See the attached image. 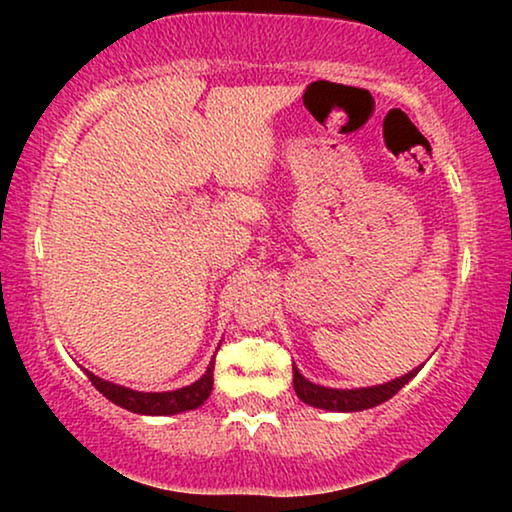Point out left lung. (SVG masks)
I'll use <instances>...</instances> for the list:
<instances>
[{
	"label": "left lung",
	"mask_w": 512,
	"mask_h": 512,
	"mask_svg": "<svg viewBox=\"0 0 512 512\" xmlns=\"http://www.w3.org/2000/svg\"><path fill=\"white\" fill-rule=\"evenodd\" d=\"M419 368L410 370L408 375L396 377V380H391L387 384H377V387L328 389V387H319V384H312L310 380H305V377L298 373V368L293 366V389H296L300 401H305L307 405H314V408L338 410V412H359V410L375 408V405L389 401L396 391H401L405 384H408L412 377L419 373Z\"/></svg>",
	"instance_id": "obj_1"
}]
</instances>
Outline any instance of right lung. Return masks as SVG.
Segmentation results:
<instances>
[{"label": "right lung", "instance_id": "right-lung-1", "mask_svg": "<svg viewBox=\"0 0 512 512\" xmlns=\"http://www.w3.org/2000/svg\"><path fill=\"white\" fill-rule=\"evenodd\" d=\"M86 375L102 396H107L111 403L121 405L125 410L137 412V415H177V412L200 408V405L209 398V394H212L214 361L209 363L207 373L202 375L198 382H193L191 387H184L177 391H163V394H142V391L118 387V384L100 380V377L88 373V370Z\"/></svg>", "mask_w": 512, "mask_h": 512}]
</instances>
